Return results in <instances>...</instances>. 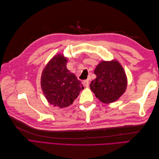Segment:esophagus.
I'll return each instance as SVG.
<instances>
[{"mask_svg":"<svg viewBox=\"0 0 159 159\" xmlns=\"http://www.w3.org/2000/svg\"><path fill=\"white\" fill-rule=\"evenodd\" d=\"M83 84L85 86L86 88L89 87V81L88 80H85L83 81Z\"/></svg>","mask_w":159,"mask_h":159,"instance_id":"34e87169","label":"esophagus"}]
</instances>
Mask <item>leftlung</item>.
I'll list each match as a JSON object with an SVG mask.
<instances>
[{"label":"left lung","mask_w":159,"mask_h":159,"mask_svg":"<svg viewBox=\"0 0 159 159\" xmlns=\"http://www.w3.org/2000/svg\"><path fill=\"white\" fill-rule=\"evenodd\" d=\"M96 78L90 83L91 90L103 103H111L125 93L127 78L123 68L117 60L102 61L94 70Z\"/></svg>","instance_id":"left-lung-1"}]
</instances>
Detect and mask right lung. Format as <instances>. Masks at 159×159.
Returning a JSON list of instances; mask_svg holds the SVG:
<instances>
[{"label": "right lung", "instance_id": "right-lung-1", "mask_svg": "<svg viewBox=\"0 0 159 159\" xmlns=\"http://www.w3.org/2000/svg\"><path fill=\"white\" fill-rule=\"evenodd\" d=\"M68 58L57 54L46 64L41 75V87L46 99L55 107L70 106L84 89L81 81L67 69Z\"/></svg>", "mask_w": 159, "mask_h": 159}]
</instances>
